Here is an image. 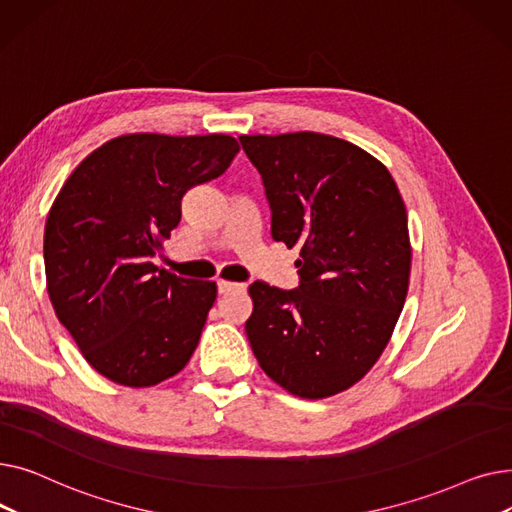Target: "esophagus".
I'll use <instances>...</instances> for the list:
<instances>
[{
    "label": "esophagus",
    "mask_w": 512,
    "mask_h": 512,
    "mask_svg": "<svg viewBox=\"0 0 512 512\" xmlns=\"http://www.w3.org/2000/svg\"><path fill=\"white\" fill-rule=\"evenodd\" d=\"M218 288H220V294H230V292H242V290H247V284L220 280V282H218Z\"/></svg>",
    "instance_id": "esophagus-1"
}]
</instances>
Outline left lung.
Instances as JSON below:
<instances>
[{"mask_svg":"<svg viewBox=\"0 0 512 512\" xmlns=\"http://www.w3.org/2000/svg\"><path fill=\"white\" fill-rule=\"evenodd\" d=\"M240 145L263 178L272 238L301 255L294 290L249 286L247 338L284 390L334 396L380 359L405 307V201L382 161L330 134H242Z\"/></svg>","mask_w":512,"mask_h":512,"instance_id":"1","label":"left lung"}]
</instances>
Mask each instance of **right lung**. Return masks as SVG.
I'll return each mask as SVG.
<instances>
[{
  "mask_svg": "<svg viewBox=\"0 0 512 512\" xmlns=\"http://www.w3.org/2000/svg\"><path fill=\"white\" fill-rule=\"evenodd\" d=\"M240 151L228 134H124L87 155L53 201L43 238L49 301L87 363L120 386L176 375L199 344L218 286L153 265L180 201Z\"/></svg>",
  "mask_w": 512,
  "mask_h": 512,
  "instance_id": "right-lung-1",
  "label": "right lung"
}]
</instances>
